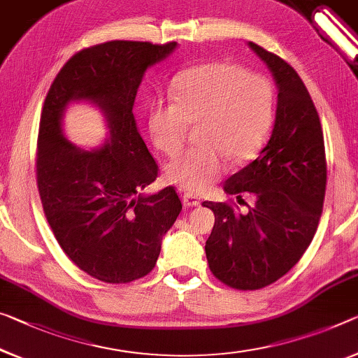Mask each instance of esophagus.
I'll return each instance as SVG.
<instances>
[{"label":"esophagus","instance_id":"obj_1","mask_svg":"<svg viewBox=\"0 0 358 358\" xmlns=\"http://www.w3.org/2000/svg\"><path fill=\"white\" fill-rule=\"evenodd\" d=\"M182 203H184V206H187V208H194V206L200 205V198L192 195V194H184L182 195Z\"/></svg>","mask_w":358,"mask_h":358}]
</instances>
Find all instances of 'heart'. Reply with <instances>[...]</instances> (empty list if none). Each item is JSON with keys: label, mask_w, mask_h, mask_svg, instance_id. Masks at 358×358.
Instances as JSON below:
<instances>
[{"label": "heart", "mask_w": 358, "mask_h": 358, "mask_svg": "<svg viewBox=\"0 0 358 358\" xmlns=\"http://www.w3.org/2000/svg\"><path fill=\"white\" fill-rule=\"evenodd\" d=\"M174 101L153 103L148 131L153 144L173 157L182 148L190 124L200 147L190 148L164 168L169 184L201 194L225 173V157L235 163L261 150L273 120V87L266 76L229 62H205L173 80Z\"/></svg>", "instance_id": "b5f03b06"}]
</instances>
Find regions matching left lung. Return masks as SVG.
<instances>
[{"mask_svg":"<svg viewBox=\"0 0 358 358\" xmlns=\"http://www.w3.org/2000/svg\"><path fill=\"white\" fill-rule=\"evenodd\" d=\"M277 85L272 136L255 162L224 184L225 194L255 195L246 214L229 203L203 201L214 213L206 259L217 280L259 289L289 272L309 248L327 189V158L317 108L299 75L282 57L250 43Z\"/></svg>","mask_w":358,"mask_h":358,"instance_id":"8db88e82","label":"left lung"}]
</instances>
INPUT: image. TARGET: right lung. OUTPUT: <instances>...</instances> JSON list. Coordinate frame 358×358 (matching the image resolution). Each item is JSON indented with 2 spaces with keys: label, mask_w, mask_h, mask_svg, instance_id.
I'll list each match as a JSON object with an SVG mask.
<instances>
[{
  "label": "right lung",
  "mask_w": 358,
  "mask_h": 358,
  "mask_svg": "<svg viewBox=\"0 0 358 358\" xmlns=\"http://www.w3.org/2000/svg\"><path fill=\"white\" fill-rule=\"evenodd\" d=\"M176 46L117 40L86 48L60 69L45 99L36 150L43 210L65 255L101 282L145 277L182 210L174 187L141 194L157 179L158 164L133 113L145 70ZM78 100L103 110L109 137L101 149L83 151L64 139L63 112Z\"/></svg>",
  "instance_id": "obj_1"
}]
</instances>
